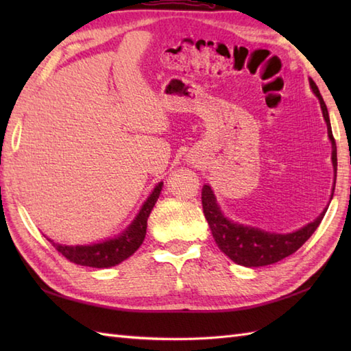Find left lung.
<instances>
[{
    "mask_svg": "<svg viewBox=\"0 0 351 351\" xmlns=\"http://www.w3.org/2000/svg\"><path fill=\"white\" fill-rule=\"evenodd\" d=\"M309 84L312 92L315 93L319 101V106H322L323 117L327 125V134H329V138L332 141V164L335 170V181H337V143H335L332 134L329 111H327L323 96L319 95L317 84L312 80H309ZM333 191L335 182L330 200L333 197ZM202 206L205 219L208 221V225H210L211 234L215 243H217L219 249L225 253L229 259H232L235 264L244 267L270 265L274 263H279L283 258L293 255V253L299 250L302 245L309 240V237L315 232V229L319 226V223H322L327 208H329V205H327L323 213L319 214L314 221H311L306 226L294 230V232L276 234L229 220L220 210V205L217 204V199H215L214 191L211 190L210 185H204L202 189Z\"/></svg>",
    "mask_w": 351,
    "mask_h": 351,
    "instance_id": "obj_1",
    "label": "left lung"
}]
</instances>
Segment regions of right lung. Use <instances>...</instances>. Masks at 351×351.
I'll use <instances>...</instances> for the list:
<instances>
[{
	"mask_svg": "<svg viewBox=\"0 0 351 351\" xmlns=\"http://www.w3.org/2000/svg\"><path fill=\"white\" fill-rule=\"evenodd\" d=\"M161 189L162 182L155 185V189L146 199V202L141 205L137 217L134 219V221L122 234H119L114 238H108V240H104L101 243H93L87 245L58 244L49 240V238L48 241H51L56 250L60 252L66 259H69L71 263H75L78 265L108 268L121 264L122 261L128 259L140 247L141 243H143L147 228V217L151 214L152 208L155 206L156 200L160 197Z\"/></svg>",
	"mask_w": 351,
	"mask_h": 351,
	"instance_id": "right-lung-1",
	"label": "right lung"
}]
</instances>
